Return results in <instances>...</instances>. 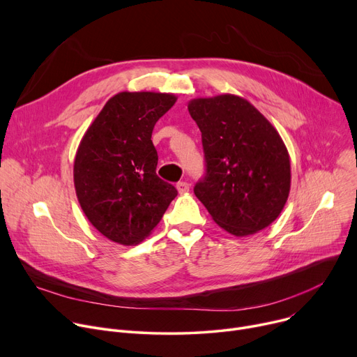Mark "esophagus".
<instances>
[{"instance_id":"esophagus-1","label":"esophagus","mask_w":357,"mask_h":357,"mask_svg":"<svg viewBox=\"0 0 357 357\" xmlns=\"http://www.w3.org/2000/svg\"><path fill=\"white\" fill-rule=\"evenodd\" d=\"M189 188H190V185H189L188 182H178V183H176V189H178L179 193H186V192H189Z\"/></svg>"}]
</instances>
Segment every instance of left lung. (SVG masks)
Returning a JSON list of instances; mask_svg holds the SVG:
<instances>
[{"label":"left lung","instance_id":"obj_1","mask_svg":"<svg viewBox=\"0 0 357 357\" xmlns=\"http://www.w3.org/2000/svg\"><path fill=\"white\" fill-rule=\"evenodd\" d=\"M190 117L202 132L206 176L196 197L227 233L244 237L268 227L291 189L288 149L274 126L234 94L193 98Z\"/></svg>","mask_w":357,"mask_h":357}]
</instances>
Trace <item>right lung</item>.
Instances as JSON below:
<instances>
[{
    "instance_id": "obj_1",
    "label": "right lung",
    "mask_w": 357,
    "mask_h": 357,
    "mask_svg": "<svg viewBox=\"0 0 357 357\" xmlns=\"http://www.w3.org/2000/svg\"><path fill=\"white\" fill-rule=\"evenodd\" d=\"M175 101L171 93H117L79 144L73 165L77 200L89 222L114 243H141L178 195L155 172L158 154L151 139Z\"/></svg>"
}]
</instances>
